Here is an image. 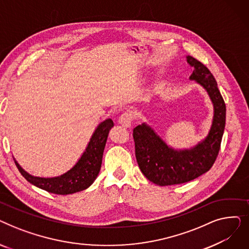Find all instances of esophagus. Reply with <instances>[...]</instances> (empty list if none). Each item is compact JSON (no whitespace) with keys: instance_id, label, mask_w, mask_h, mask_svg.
Listing matches in <instances>:
<instances>
[{"instance_id":"esophagus-1","label":"esophagus","mask_w":249,"mask_h":249,"mask_svg":"<svg viewBox=\"0 0 249 249\" xmlns=\"http://www.w3.org/2000/svg\"><path fill=\"white\" fill-rule=\"evenodd\" d=\"M118 123L126 128H129L130 126H131V123H132V115L128 112H124L119 117V119H118Z\"/></svg>"}]
</instances>
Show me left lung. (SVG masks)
<instances>
[{
	"label": "left lung",
	"mask_w": 249,
	"mask_h": 249,
	"mask_svg": "<svg viewBox=\"0 0 249 249\" xmlns=\"http://www.w3.org/2000/svg\"><path fill=\"white\" fill-rule=\"evenodd\" d=\"M194 67L190 78L204 87L214 105V118L208 136L192 149L176 150L145 123L133 129L136 160L142 174L153 184L172 186L184 184L207 173L214 164L221 146L226 120V106L215 77L205 65L187 56Z\"/></svg>",
	"instance_id": "left-lung-1"
}]
</instances>
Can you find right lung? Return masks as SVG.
Listing matches in <instances>:
<instances>
[{
    "label": "right lung",
    "mask_w": 249,
    "mask_h": 249,
    "mask_svg": "<svg viewBox=\"0 0 249 249\" xmlns=\"http://www.w3.org/2000/svg\"><path fill=\"white\" fill-rule=\"evenodd\" d=\"M114 126L111 119L102 122L91 136L86 151L72 168L55 178H39L26 173L15 160L21 175L30 184L56 195H70L89 188L97 178L101 165L105 145L109 131Z\"/></svg>",
    "instance_id": "1"
}]
</instances>
